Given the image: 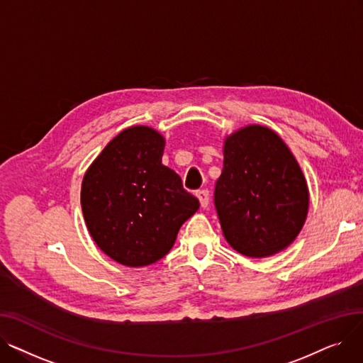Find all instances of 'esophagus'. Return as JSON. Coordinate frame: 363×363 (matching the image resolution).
<instances>
[{
  "mask_svg": "<svg viewBox=\"0 0 363 363\" xmlns=\"http://www.w3.org/2000/svg\"><path fill=\"white\" fill-rule=\"evenodd\" d=\"M197 199L200 200V204L203 208H206L208 206V200H211V197H208V191L207 189H201V191L197 193Z\"/></svg>",
  "mask_w": 363,
  "mask_h": 363,
  "instance_id": "34e87169",
  "label": "esophagus"
}]
</instances>
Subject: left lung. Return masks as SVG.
Instances as JSON below:
<instances>
[{"instance_id":"left-lung-1","label":"left lung","mask_w":363,"mask_h":363,"mask_svg":"<svg viewBox=\"0 0 363 363\" xmlns=\"http://www.w3.org/2000/svg\"><path fill=\"white\" fill-rule=\"evenodd\" d=\"M215 206L225 240L247 257L274 256L296 240L308 218L309 189L277 132L249 125L225 138Z\"/></svg>"}]
</instances>
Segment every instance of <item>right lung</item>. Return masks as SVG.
<instances>
[{"label": "right lung", "instance_id": "right-lung-1", "mask_svg": "<svg viewBox=\"0 0 363 363\" xmlns=\"http://www.w3.org/2000/svg\"><path fill=\"white\" fill-rule=\"evenodd\" d=\"M164 138L144 125L123 129L84 175L81 206L101 252L129 268L156 263L200 207L175 170L162 163Z\"/></svg>", "mask_w": 363, "mask_h": 363}]
</instances>
